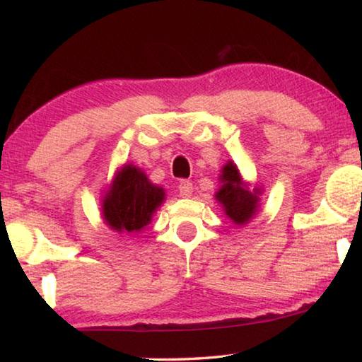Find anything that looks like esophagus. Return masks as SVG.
<instances>
[{"label":"esophagus","mask_w":362,"mask_h":362,"mask_svg":"<svg viewBox=\"0 0 362 362\" xmlns=\"http://www.w3.org/2000/svg\"><path fill=\"white\" fill-rule=\"evenodd\" d=\"M179 193L183 198H188V196H192L193 193V183L189 180H182L179 183Z\"/></svg>","instance_id":"obj_1"}]
</instances>
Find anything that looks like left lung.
I'll return each mask as SVG.
<instances>
[{"mask_svg":"<svg viewBox=\"0 0 362 362\" xmlns=\"http://www.w3.org/2000/svg\"><path fill=\"white\" fill-rule=\"evenodd\" d=\"M220 182H222V187L216 193V198L223 206L226 217L236 225L247 223L259 207L260 189H250L243 182L240 169L233 161H228L223 166Z\"/></svg>","mask_w":362,"mask_h":362,"instance_id":"obj_1","label":"left lung"}]
</instances>
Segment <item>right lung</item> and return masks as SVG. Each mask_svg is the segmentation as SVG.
<instances>
[{"label":"right lung","instance_id":"add662e5","mask_svg":"<svg viewBox=\"0 0 362 362\" xmlns=\"http://www.w3.org/2000/svg\"><path fill=\"white\" fill-rule=\"evenodd\" d=\"M164 201V189L153 185L142 169L124 164L103 198L102 216L105 223L119 233L145 228Z\"/></svg>","mask_w":362,"mask_h":362}]
</instances>
